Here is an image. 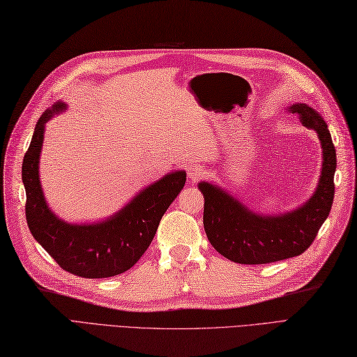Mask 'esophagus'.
I'll return each instance as SVG.
<instances>
[{
  "label": "esophagus",
  "instance_id": "34e87169",
  "mask_svg": "<svg viewBox=\"0 0 357 357\" xmlns=\"http://www.w3.org/2000/svg\"><path fill=\"white\" fill-rule=\"evenodd\" d=\"M204 169L202 168V167H192V168H189V171H188V176H189V178H190V181H197V180H199V178H203V176H204Z\"/></svg>",
  "mask_w": 357,
  "mask_h": 357
}]
</instances>
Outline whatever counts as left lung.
Here are the masks:
<instances>
[{
    "label": "left lung",
    "instance_id": "obj_1",
    "mask_svg": "<svg viewBox=\"0 0 357 357\" xmlns=\"http://www.w3.org/2000/svg\"><path fill=\"white\" fill-rule=\"evenodd\" d=\"M303 126L315 130L323 149L319 183L306 203L280 215H260L238 202L220 186L202 181L203 224L212 247L231 262L260 265L300 256L317 238L335 197L336 150L326 121L307 104H292Z\"/></svg>",
    "mask_w": 357,
    "mask_h": 357
}]
</instances>
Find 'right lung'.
<instances>
[{
  "label": "right lung",
  "mask_w": 357,
  "mask_h": 357,
  "mask_svg": "<svg viewBox=\"0 0 357 357\" xmlns=\"http://www.w3.org/2000/svg\"><path fill=\"white\" fill-rule=\"evenodd\" d=\"M66 110L57 101L39 118L22 162L29 229L47 253L63 268L84 279H106L132 268L150 247L169 204L183 189L185 171H174L141 190L115 215L92 224H71L51 211L39 180V155L47 121Z\"/></svg>",
  "instance_id": "right-lung-1"
}]
</instances>
